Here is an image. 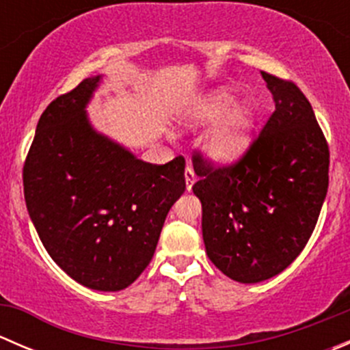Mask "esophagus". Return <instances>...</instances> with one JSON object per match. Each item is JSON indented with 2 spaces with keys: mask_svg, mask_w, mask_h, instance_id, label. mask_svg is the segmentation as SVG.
<instances>
[{
  "mask_svg": "<svg viewBox=\"0 0 350 350\" xmlns=\"http://www.w3.org/2000/svg\"><path fill=\"white\" fill-rule=\"evenodd\" d=\"M185 179H186V189H188V191H191L193 185H195V181H196L195 171H193V167H191V165H186V171H185Z\"/></svg>",
  "mask_w": 350,
  "mask_h": 350,
  "instance_id": "34e87169",
  "label": "esophagus"
}]
</instances>
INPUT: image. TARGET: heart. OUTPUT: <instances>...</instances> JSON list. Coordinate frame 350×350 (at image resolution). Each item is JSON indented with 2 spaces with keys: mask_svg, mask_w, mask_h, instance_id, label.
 Masks as SVG:
<instances>
[{
  "mask_svg": "<svg viewBox=\"0 0 350 350\" xmlns=\"http://www.w3.org/2000/svg\"><path fill=\"white\" fill-rule=\"evenodd\" d=\"M227 88H218L193 100L179 120L186 129L206 125L213 122L204 135L203 154L211 164L232 165L250 150L256 140V108L249 101H239Z\"/></svg>",
  "mask_w": 350,
  "mask_h": 350,
  "instance_id": "obj_1",
  "label": "heart"
}]
</instances>
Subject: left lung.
I'll return each instance as SVG.
<instances>
[{
  "label": "left lung",
  "mask_w": 350,
  "mask_h": 350,
  "mask_svg": "<svg viewBox=\"0 0 350 350\" xmlns=\"http://www.w3.org/2000/svg\"><path fill=\"white\" fill-rule=\"evenodd\" d=\"M276 109L230 167L195 155L208 257L230 280L252 284L284 271L315 228L328 188V146L305 94L262 72Z\"/></svg>",
  "instance_id": "1"
}]
</instances>
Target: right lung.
Wrapping results in <instances>:
<instances>
[{"mask_svg":"<svg viewBox=\"0 0 350 350\" xmlns=\"http://www.w3.org/2000/svg\"><path fill=\"white\" fill-rule=\"evenodd\" d=\"M101 79L86 77L42 113L23 189L54 262L86 288L120 291L152 259L165 217L185 193V159L149 164L98 132L86 108Z\"/></svg>","mask_w":350,"mask_h":350,"instance_id":"1","label":"right lung"}]
</instances>
